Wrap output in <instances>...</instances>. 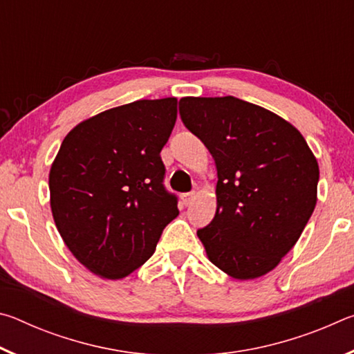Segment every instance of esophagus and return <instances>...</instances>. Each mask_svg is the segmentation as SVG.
Returning <instances> with one entry per match:
<instances>
[{"instance_id":"34e87169","label":"esophagus","mask_w":354,"mask_h":354,"mask_svg":"<svg viewBox=\"0 0 354 354\" xmlns=\"http://www.w3.org/2000/svg\"><path fill=\"white\" fill-rule=\"evenodd\" d=\"M194 198H195V192H187V194H183L181 195V200H183V203L185 206H189L192 201H194Z\"/></svg>"}]
</instances>
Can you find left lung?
Returning <instances> with one entry per match:
<instances>
[{
  "mask_svg": "<svg viewBox=\"0 0 354 354\" xmlns=\"http://www.w3.org/2000/svg\"><path fill=\"white\" fill-rule=\"evenodd\" d=\"M179 115L217 169V212L196 231L209 259L236 279L278 266L314 212L319 164L299 131L236 97L179 100Z\"/></svg>",
  "mask_w": 354,
  "mask_h": 354,
  "instance_id": "8db88e82",
  "label": "left lung"
}]
</instances>
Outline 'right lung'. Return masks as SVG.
Instances as JSON below:
<instances>
[{"label":"right lung","instance_id":"obj_1","mask_svg":"<svg viewBox=\"0 0 354 354\" xmlns=\"http://www.w3.org/2000/svg\"><path fill=\"white\" fill-rule=\"evenodd\" d=\"M176 103L139 100L113 107L62 142L50 171L53 217L68 250L95 274L128 277L151 257L179 214L160 159Z\"/></svg>","mask_w":354,"mask_h":354}]
</instances>
